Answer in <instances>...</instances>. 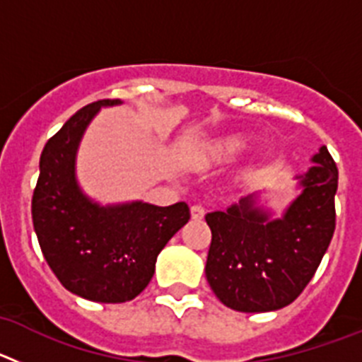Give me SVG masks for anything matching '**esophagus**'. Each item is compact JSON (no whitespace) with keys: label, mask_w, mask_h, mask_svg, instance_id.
Returning a JSON list of instances; mask_svg holds the SVG:
<instances>
[{"label":"esophagus","mask_w":362,"mask_h":362,"mask_svg":"<svg viewBox=\"0 0 362 362\" xmlns=\"http://www.w3.org/2000/svg\"><path fill=\"white\" fill-rule=\"evenodd\" d=\"M190 216H192V219H203L204 206H201V204H194V206L190 209Z\"/></svg>","instance_id":"esophagus-1"}]
</instances>
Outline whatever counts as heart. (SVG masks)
<instances>
[{
	"mask_svg": "<svg viewBox=\"0 0 362 362\" xmlns=\"http://www.w3.org/2000/svg\"><path fill=\"white\" fill-rule=\"evenodd\" d=\"M250 146V139L243 134H228L219 137L210 148V158L216 163H232Z\"/></svg>",
	"mask_w": 362,
	"mask_h": 362,
	"instance_id": "1",
	"label": "heart"
}]
</instances>
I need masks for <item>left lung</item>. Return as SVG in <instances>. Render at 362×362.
I'll use <instances>...</instances> for the list:
<instances>
[{"label":"left lung","instance_id":"obj_1","mask_svg":"<svg viewBox=\"0 0 362 362\" xmlns=\"http://www.w3.org/2000/svg\"><path fill=\"white\" fill-rule=\"evenodd\" d=\"M299 175L303 192L281 219L243 197L225 212L206 214L212 230L206 281L217 299L238 312H272L300 296L335 230L337 165L326 146Z\"/></svg>","mask_w":362,"mask_h":362}]
</instances>
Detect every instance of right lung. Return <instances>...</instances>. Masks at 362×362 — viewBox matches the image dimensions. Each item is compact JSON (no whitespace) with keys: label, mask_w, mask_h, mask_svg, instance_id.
Returning a JSON list of instances; mask_svg holds the SVG:
<instances>
[{"label":"right lung","mask_w":362,"mask_h":362,"mask_svg":"<svg viewBox=\"0 0 362 362\" xmlns=\"http://www.w3.org/2000/svg\"><path fill=\"white\" fill-rule=\"evenodd\" d=\"M101 99L78 110L50 137L40 159L32 221L50 270L69 292L95 303L132 300L148 286L156 259L190 219L187 203L170 206L134 201L101 206L76 181V152Z\"/></svg>","instance_id":"right-lung-1"}]
</instances>
